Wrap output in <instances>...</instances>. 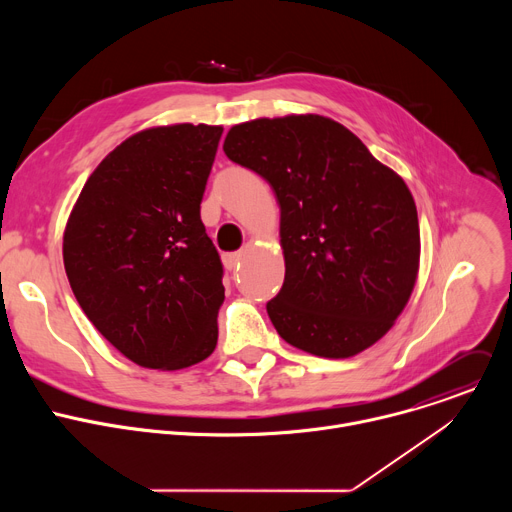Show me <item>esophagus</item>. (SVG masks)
<instances>
[{
  "label": "esophagus",
  "instance_id": "1",
  "mask_svg": "<svg viewBox=\"0 0 512 512\" xmlns=\"http://www.w3.org/2000/svg\"><path fill=\"white\" fill-rule=\"evenodd\" d=\"M241 253H225L223 255V261H225V267L229 269V271H233L235 273V269H239V263H241Z\"/></svg>",
  "mask_w": 512,
  "mask_h": 512
}]
</instances>
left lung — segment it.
<instances>
[{
  "instance_id": "left-lung-1",
  "label": "left lung",
  "mask_w": 512,
  "mask_h": 512,
  "mask_svg": "<svg viewBox=\"0 0 512 512\" xmlns=\"http://www.w3.org/2000/svg\"><path fill=\"white\" fill-rule=\"evenodd\" d=\"M223 150L267 180L281 208L285 279L267 302L277 334L324 358L354 356L385 336L419 267L405 182L322 115L235 125Z\"/></svg>"
}]
</instances>
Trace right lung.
<instances>
[{"label":"right lung","mask_w":512,"mask_h":512,"mask_svg":"<svg viewBox=\"0 0 512 512\" xmlns=\"http://www.w3.org/2000/svg\"><path fill=\"white\" fill-rule=\"evenodd\" d=\"M223 127L135 133L97 166L64 231V269L87 318L129 360L178 371L212 354L223 263L200 202Z\"/></svg>","instance_id":"1"}]
</instances>
